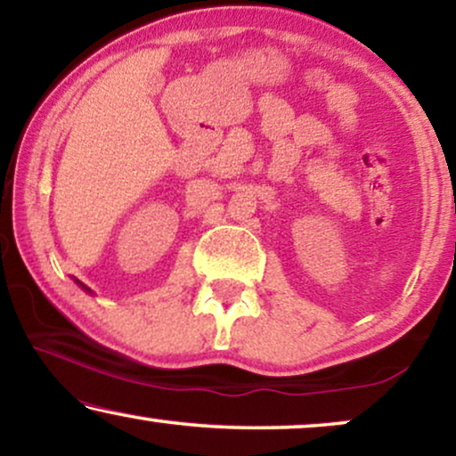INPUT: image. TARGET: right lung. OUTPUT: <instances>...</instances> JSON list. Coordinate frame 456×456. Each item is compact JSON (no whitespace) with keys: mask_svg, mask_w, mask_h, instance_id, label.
<instances>
[{"mask_svg":"<svg viewBox=\"0 0 456 456\" xmlns=\"http://www.w3.org/2000/svg\"><path fill=\"white\" fill-rule=\"evenodd\" d=\"M77 284L80 286V289H83V290H86V292H91V289H86V286L83 284V282H78V280H77Z\"/></svg>","mask_w":456,"mask_h":456,"instance_id":"right-lung-1","label":"right lung"}]
</instances>
